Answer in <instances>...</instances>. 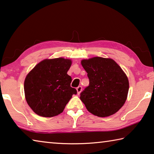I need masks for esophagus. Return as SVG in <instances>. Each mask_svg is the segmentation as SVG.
<instances>
[{"label": "esophagus", "instance_id": "1", "mask_svg": "<svg viewBox=\"0 0 154 154\" xmlns=\"http://www.w3.org/2000/svg\"><path fill=\"white\" fill-rule=\"evenodd\" d=\"M76 91H77V94H78V95H80V92H81V91H82V87H81V86L78 87L76 88Z\"/></svg>", "mask_w": 154, "mask_h": 154}]
</instances>
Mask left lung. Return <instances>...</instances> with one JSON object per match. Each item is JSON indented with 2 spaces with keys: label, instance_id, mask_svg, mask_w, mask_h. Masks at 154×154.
<instances>
[{
  "label": "left lung",
  "instance_id": "left-lung-1",
  "mask_svg": "<svg viewBox=\"0 0 154 154\" xmlns=\"http://www.w3.org/2000/svg\"><path fill=\"white\" fill-rule=\"evenodd\" d=\"M89 85L80 94L88 111L100 117L117 112L127 100L129 80L114 60L95 57L82 59Z\"/></svg>",
  "mask_w": 154,
  "mask_h": 154
}]
</instances>
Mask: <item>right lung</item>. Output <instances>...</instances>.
Wrapping results in <instances>:
<instances>
[{
	"label": "right lung",
	"mask_w": 154,
	"mask_h": 154,
	"mask_svg": "<svg viewBox=\"0 0 154 154\" xmlns=\"http://www.w3.org/2000/svg\"><path fill=\"white\" fill-rule=\"evenodd\" d=\"M72 63L71 59L63 57L46 59L28 73L24 83L25 98L37 115L44 117L58 115L77 94L70 86L72 78L67 74Z\"/></svg>",
	"instance_id": "right-lung-1"
}]
</instances>
